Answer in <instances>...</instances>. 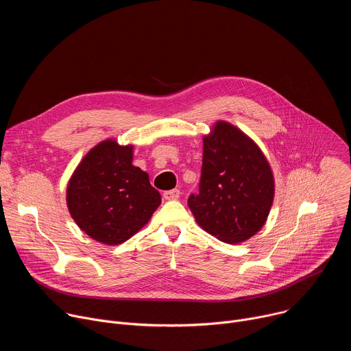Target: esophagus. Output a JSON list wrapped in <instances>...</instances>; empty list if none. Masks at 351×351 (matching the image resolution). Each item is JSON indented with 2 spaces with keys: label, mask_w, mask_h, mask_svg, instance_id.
Instances as JSON below:
<instances>
[{
  "label": "esophagus",
  "mask_w": 351,
  "mask_h": 351,
  "mask_svg": "<svg viewBox=\"0 0 351 351\" xmlns=\"http://www.w3.org/2000/svg\"><path fill=\"white\" fill-rule=\"evenodd\" d=\"M164 197H165V199H178L180 197V191L178 189L168 190L164 193Z\"/></svg>",
  "instance_id": "34e87169"
}]
</instances>
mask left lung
<instances>
[{"instance_id":"left-lung-1","label":"left lung","mask_w":351,"mask_h":351,"mask_svg":"<svg viewBox=\"0 0 351 351\" xmlns=\"http://www.w3.org/2000/svg\"><path fill=\"white\" fill-rule=\"evenodd\" d=\"M275 178L258 144L226 121L203 137L199 193L190 195L195 222L225 243H243L265 225Z\"/></svg>"}]
</instances>
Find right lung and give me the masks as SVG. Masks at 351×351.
Listing matches in <instances>:
<instances>
[{
  "label": "right lung",
  "instance_id": "obj_1",
  "mask_svg": "<svg viewBox=\"0 0 351 351\" xmlns=\"http://www.w3.org/2000/svg\"><path fill=\"white\" fill-rule=\"evenodd\" d=\"M133 144L115 138L95 144L66 186V206L76 225L93 240L117 245L148 223L161 204L148 173L132 164Z\"/></svg>",
  "mask_w": 351,
  "mask_h": 351
}]
</instances>
